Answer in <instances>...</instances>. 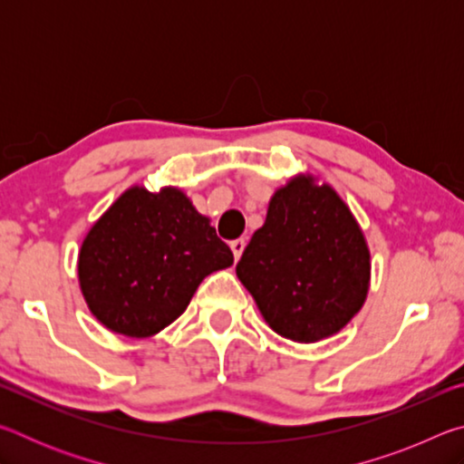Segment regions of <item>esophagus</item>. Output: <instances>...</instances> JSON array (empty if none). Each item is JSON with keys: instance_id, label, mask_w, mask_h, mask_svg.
I'll use <instances>...</instances> for the list:
<instances>
[{"instance_id": "34e87169", "label": "esophagus", "mask_w": 464, "mask_h": 464, "mask_svg": "<svg viewBox=\"0 0 464 464\" xmlns=\"http://www.w3.org/2000/svg\"><path fill=\"white\" fill-rule=\"evenodd\" d=\"M231 249H233L235 262H237L239 257H241V254H243V249H246V239H235V241H231Z\"/></svg>"}]
</instances>
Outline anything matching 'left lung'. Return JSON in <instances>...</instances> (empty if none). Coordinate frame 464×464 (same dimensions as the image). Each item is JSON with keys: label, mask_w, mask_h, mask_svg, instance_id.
<instances>
[{"label": "left lung", "mask_w": 464, "mask_h": 464, "mask_svg": "<svg viewBox=\"0 0 464 464\" xmlns=\"http://www.w3.org/2000/svg\"><path fill=\"white\" fill-rule=\"evenodd\" d=\"M235 270L274 332L313 343L362 309L371 251L340 194L301 174L274 192Z\"/></svg>", "instance_id": "obj_1"}]
</instances>
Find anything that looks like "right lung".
Wrapping results in <instances>:
<instances>
[{"instance_id": "1", "label": "right lung", "mask_w": 464, "mask_h": 464, "mask_svg": "<svg viewBox=\"0 0 464 464\" xmlns=\"http://www.w3.org/2000/svg\"><path fill=\"white\" fill-rule=\"evenodd\" d=\"M231 264L229 246L182 190L132 186L85 235L77 276L102 325L149 337L182 315L208 274Z\"/></svg>"}]
</instances>
